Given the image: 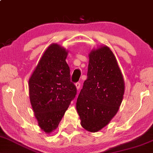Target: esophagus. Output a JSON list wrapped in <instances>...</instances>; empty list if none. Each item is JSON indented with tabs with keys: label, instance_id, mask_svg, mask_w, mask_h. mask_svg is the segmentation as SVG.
Returning a JSON list of instances; mask_svg holds the SVG:
<instances>
[{
	"label": "esophagus",
	"instance_id": "34e87169",
	"mask_svg": "<svg viewBox=\"0 0 153 153\" xmlns=\"http://www.w3.org/2000/svg\"><path fill=\"white\" fill-rule=\"evenodd\" d=\"M75 86H76L77 89H79V88L81 86V83L80 82H76V84H75Z\"/></svg>",
	"mask_w": 153,
	"mask_h": 153
}]
</instances>
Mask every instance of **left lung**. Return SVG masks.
Listing matches in <instances>:
<instances>
[{"label": "left lung", "instance_id": "obj_1", "mask_svg": "<svg viewBox=\"0 0 153 153\" xmlns=\"http://www.w3.org/2000/svg\"><path fill=\"white\" fill-rule=\"evenodd\" d=\"M124 88L123 77L112 51L106 46L92 50L87 79L76 101L82 127L97 132L106 126L118 112Z\"/></svg>", "mask_w": 153, "mask_h": 153}]
</instances>
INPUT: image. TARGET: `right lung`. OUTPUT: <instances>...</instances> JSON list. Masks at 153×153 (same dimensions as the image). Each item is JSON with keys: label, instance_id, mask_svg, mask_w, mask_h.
Masks as SVG:
<instances>
[{"label": "right lung", "instance_id": "right-lung-1", "mask_svg": "<svg viewBox=\"0 0 153 153\" xmlns=\"http://www.w3.org/2000/svg\"><path fill=\"white\" fill-rule=\"evenodd\" d=\"M67 52L52 44L43 54L29 79L30 103L39 127L45 133L57 128L62 117L76 95L71 82Z\"/></svg>", "mask_w": 153, "mask_h": 153}]
</instances>
